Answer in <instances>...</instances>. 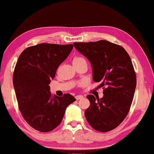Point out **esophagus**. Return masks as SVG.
Returning <instances> with one entry per match:
<instances>
[{"mask_svg":"<svg viewBox=\"0 0 154 154\" xmlns=\"http://www.w3.org/2000/svg\"><path fill=\"white\" fill-rule=\"evenodd\" d=\"M75 98H76V99H77V100H80V99H83V96L77 95V96H75Z\"/></svg>","mask_w":154,"mask_h":154,"instance_id":"esophagus-1","label":"esophagus"}]
</instances>
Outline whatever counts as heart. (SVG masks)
Returning a JSON list of instances; mask_svg holds the SVG:
<instances>
[{"mask_svg": "<svg viewBox=\"0 0 154 154\" xmlns=\"http://www.w3.org/2000/svg\"><path fill=\"white\" fill-rule=\"evenodd\" d=\"M75 59H83V58H75Z\"/></svg>", "mask_w": 154, "mask_h": 154, "instance_id": "b5f03b06", "label": "heart"}]
</instances>
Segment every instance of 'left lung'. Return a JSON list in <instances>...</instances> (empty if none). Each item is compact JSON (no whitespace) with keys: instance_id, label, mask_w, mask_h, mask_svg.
<instances>
[{"instance_id":"1","label":"left lung","mask_w":154,"mask_h":154,"mask_svg":"<svg viewBox=\"0 0 154 154\" xmlns=\"http://www.w3.org/2000/svg\"><path fill=\"white\" fill-rule=\"evenodd\" d=\"M73 45L90 61L93 80L104 87L101 99L87 96L86 120L97 131H111L127 116L134 97L137 80L131 58L124 47L106 40Z\"/></svg>"}]
</instances>
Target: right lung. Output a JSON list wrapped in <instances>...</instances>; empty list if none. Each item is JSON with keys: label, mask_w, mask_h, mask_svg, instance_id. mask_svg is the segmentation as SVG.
<instances>
[{"label": "right lung", "mask_w": 154, "mask_h": 154, "mask_svg": "<svg viewBox=\"0 0 154 154\" xmlns=\"http://www.w3.org/2000/svg\"><path fill=\"white\" fill-rule=\"evenodd\" d=\"M73 45L39 44L23 50L13 74L17 100L23 118L33 129L47 132L56 128L66 109L76 101L69 94L52 96L50 83Z\"/></svg>", "instance_id": "right-lung-1"}]
</instances>
